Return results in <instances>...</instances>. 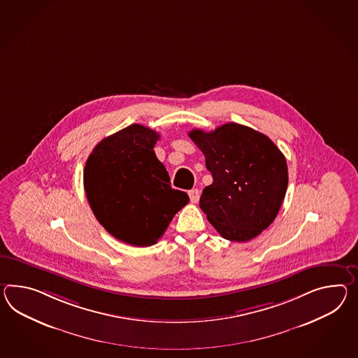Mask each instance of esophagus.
Wrapping results in <instances>:
<instances>
[{
	"instance_id": "obj_1",
	"label": "esophagus",
	"mask_w": 358,
	"mask_h": 358,
	"mask_svg": "<svg viewBox=\"0 0 358 358\" xmlns=\"http://www.w3.org/2000/svg\"><path fill=\"white\" fill-rule=\"evenodd\" d=\"M189 198H190L192 203H198L199 198H201V192L198 189H192L189 192Z\"/></svg>"
}]
</instances>
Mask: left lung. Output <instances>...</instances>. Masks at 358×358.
<instances>
[{"label": "left lung", "instance_id": "8db88e82", "mask_svg": "<svg viewBox=\"0 0 358 358\" xmlns=\"http://www.w3.org/2000/svg\"><path fill=\"white\" fill-rule=\"evenodd\" d=\"M189 137L206 157L213 182L199 207L220 236L247 242L278 215L287 190V163L273 141L236 122L213 131L192 129Z\"/></svg>", "mask_w": 358, "mask_h": 358}]
</instances>
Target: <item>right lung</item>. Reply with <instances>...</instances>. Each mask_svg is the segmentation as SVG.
<instances>
[{
	"label": "right lung",
	"instance_id": "obj_1",
	"mask_svg": "<svg viewBox=\"0 0 358 358\" xmlns=\"http://www.w3.org/2000/svg\"><path fill=\"white\" fill-rule=\"evenodd\" d=\"M157 140V131L131 124L101 141L84 168V189L98 222L136 247L157 243L189 203L186 192L171 187L154 151Z\"/></svg>",
	"mask_w": 358,
	"mask_h": 358
}]
</instances>
